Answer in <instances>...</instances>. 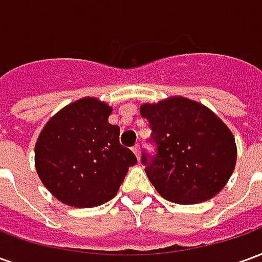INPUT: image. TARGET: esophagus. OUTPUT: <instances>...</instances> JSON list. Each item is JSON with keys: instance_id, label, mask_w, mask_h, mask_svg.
<instances>
[{"instance_id": "1", "label": "esophagus", "mask_w": 262, "mask_h": 262, "mask_svg": "<svg viewBox=\"0 0 262 262\" xmlns=\"http://www.w3.org/2000/svg\"><path fill=\"white\" fill-rule=\"evenodd\" d=\"M132 150H133V153L136 154L137 160H140V146H139V144H136V146H133V148H132Z\"/></svg>"}]
</instances>
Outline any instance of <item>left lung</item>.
<instances>
[{
  "mask_svg": "<svg viewBox=\"0 0 262 262\" xmlns=\"http://www.w3.org/2000/svg\"><path fill=\"white\" fill-rule=\"evenodd\" d=\"M157 156H142L148 180L161 196L189 205L205 202L225 188L234 171L237 147L231 130L201 102L170 97L143 103Z\"/></svg>",
  "mask_w": 262,
  "mask_h": 262,
  "instance_id": "obj_1",
  "label": "left lung"
}]
</instances>
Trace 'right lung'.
Returning a JSON list of instances; mask_svg holds the SVG:
<instances>
[{
  "mask_svg": "<svg viewBox=\"0 0 262 262\" xmlns=\"http://www.w3.org/2000/svg\"><path fill=\"white\" fill-rule=\"evenodd\" d=\"M112 106L85 97L53 115L35 144L40 181L60 202L95 208L119 191L135 154L119 143V126L108 122Z\"/></svg>",
  "mask_w": 262,
  "mask_h": 262,
  "instance_id": "1",
  "label": "right lung"
}]
</instances>
